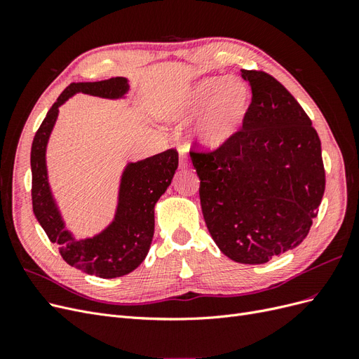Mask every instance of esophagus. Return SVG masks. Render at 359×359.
I'll use <instances>...</instances> for the list:
<instances>
[{
	"instance_id": "esophagus-1",
	"label": "esophagus",
	"mask_w": 359,
	"mask_h": 359,
	"mask_svg": "<svg viewBox=\"0 0 359 359\" xmlns=\"http://www.w3.org/2000/svg\"><path fill=\"white\" fill-rule=\"evenodd\" d=\"M189 166V161H187V154L184 149H180V168L181 169H186Z\"/></svg>"
}]
</instances>
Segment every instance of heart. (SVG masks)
I'll use <instances>...</instances> for the list:
<instances>
[{"mask_svg": "<svg viewBox=\"0 0 359 359\" xmlns=\"http://www.w3.org/2000/svg\"><path fill=\"white\" fill-rule=\"evenodd\" d=\"M250 104L252 93L243 81L212 76L194 83L184 95L158 106L157 112L172 123H187L199 116L191 140L203 151H217L241 132Z\"/></svg>", "mask_w": 359, "mask_h": 359, "instance_id": "heart-1", "label": "heart"}]
</instances>
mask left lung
<instances>
[{
  "mask_svg": "<svg viewBox=\"0 0 359 359\" xmlns=\"http://www.w3.org/2000/svg\"><path fill=\"white\" fill-rule=\"evenodd\" d=\"M252 88L245 123L229 144L190 157L214 243L233 262L260 265L307 236L325 191L320 139L283 85L241 70Z\"/></svg>",
  "mask_w": 359,
  "mask_h": 359,
  "instance_id": "left-lung-1",
  "label": "left lung"
}]
</instances>
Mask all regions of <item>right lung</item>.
<instances>
[{
  "label": "right lung",
  "mask_w": 359,
  "mask_h": 359,
  "mask_svg": "<svg viewBox=\"0 0 359 359\" xmlns=\"http://www.w3.org/2000/svg\"><path fill=\"white\" fill-rule=\"evenodd\" d=\"M127 78L99 82L70 83L52 104L31 147L32 211L50 243L60 248L62 259L76 269L100 278H116L132 273L147 257L154 236V206L170 186L178 168L177 149H168L139 161H128L119 180L114 220L88 238H76L62 220L53 198L46 166V148L60 106L82 93L102 99H126Z\"/></svg>",
  "instance_id": "1"
}]
</instances>
